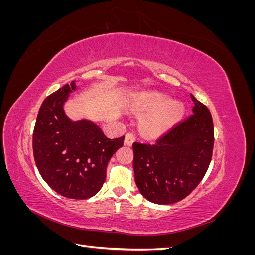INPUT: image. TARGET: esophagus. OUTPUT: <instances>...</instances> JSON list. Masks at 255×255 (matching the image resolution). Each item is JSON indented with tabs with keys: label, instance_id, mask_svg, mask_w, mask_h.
<instances>
[{
	"label": "esophagus",
	"instance_id": "esophagus-1",
	"mask_svg": "<svg viewBox=\"0 0 255 255\" xmlns=\"http://www.w3.org/2000/svg\"><path fill=\"white\" fill-rule=\"evenodd\" d=\"M135 141V136L133 133H128L125 137V143L128 146H130L133 144V142Z\"/></svg>",
	"mask_w": 255,
	"mask_h": 255
}]
</instances>
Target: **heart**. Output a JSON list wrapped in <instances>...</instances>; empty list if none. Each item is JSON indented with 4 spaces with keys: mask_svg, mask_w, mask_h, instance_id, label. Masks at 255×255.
Returning <instances> with one entry per match:
<instances>
[{
    "mask_svg": "<svg viewBox=\"0 0 255 255\" xmlns=\"http://www.w3.org/2000/svg\"><path fill=\"white\" fill-rule=\"evenodd\" d=\"M140 107L149 113L140 119L142 133L158 137L168 133L185 115V106L163 92H145L140 97Z\"/></svg>",
    "mask_w": 255,
    "mask_h": 255,
    "instance_id": "heart-1",
    "label": "heart"
}]
</instances>
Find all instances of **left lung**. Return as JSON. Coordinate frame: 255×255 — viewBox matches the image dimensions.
Instances as JSON below:
<instances>
[{"mask_svg": "<svg viewBox=\"0 0 255 255\" xmlns=\"http://www.w3.org/2000/svg\"><path fill=\"white\" fill-rule=\"evenodd\" d=\"M194 114L156 143H133L135 183L155 204H172L187 197L205 175L214 146L213 119L191 95Z\"/></svg>", "mask_w": 255, "mask_h": 255, "instance_id": "8db88e82", "label": "left lung"}]
</instances>
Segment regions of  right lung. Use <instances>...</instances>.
<instances>
[{"label":"right lung","mask_w":255,"mask_h":255,"mask_svg":"<svg viewBox=\"0 0 255 255\" xmlns=\"http://www.w3.org/2000/svg\"><path fill=\"white\" fill-rule=\"evenodd\" d=\"M76 89L72 81L44 100L34 128L33 152L38 171L54 191L84 200L102 188L107 164L125 136L111 139L91 120L69 118L65 104Z\"/></svg>","instance_id":"1"}]
</instances>
